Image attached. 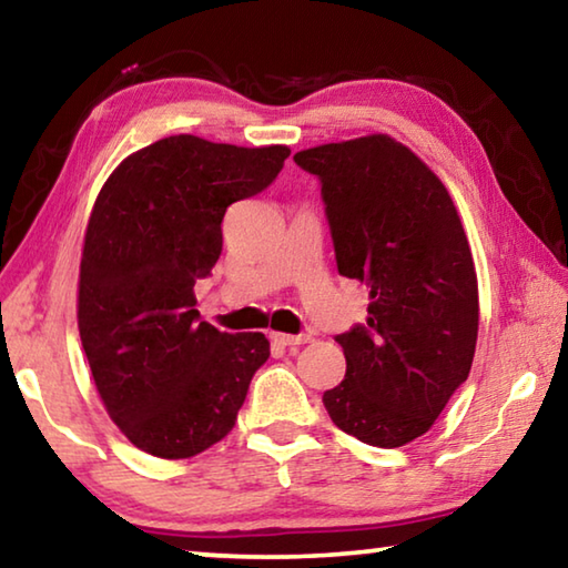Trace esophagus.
Segmentation results:
<instances>
[{
	"label": "esophagus",
	"mask_w": 568,
	"mask_h": 568,
	"mask_svg": "<svg viewBox=\"0 0 568 568\" xmlns=\"http://www.w3.org/2000/svg\"><path fill=\"white\" fill-rule=\"evenodd\" d=\"M271 338L275 341V343H281V345H303V343H311L313 341V335H287V333H271Z\"/></svg>",
	"instance_id": "esophagus-1"
}]
</instances>
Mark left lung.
I'll return each mask as SVG.
<instances>
[{
	"mask_svg": "<svg viewBox=\"0 0 568 568\" xmlns=\"http://www.w3.org/2000/svg\"><path fill=\"white\" fill-rule=\"evenodd\" d=\"M318 175L338 273L368 287L365 325L338 335L331 420L368 446L426 434L468 378L478 338L474 255L444 182L390 134L295 152Z\"/></svg>",
	"mask_w": 568,
	"mask_h": 568,
	"instance_id": "left-lung-1",
	"label": "left lung"
}]
</instances>
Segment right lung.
<instances>
[{
    "mask_svg": "<svg viewBox=\"0 0 568 568\" xmlns=\"http://www.w3.org/2000/svg\"><path fill=\"white\" fill-rule=\"evenodd\" d=\"M287 155L172 134L124 158L94 200L77 325L110 418L150 456L223 440L271 355L263 333L200 321L192 287L223 253L225 210L271 185Z\"/></svg>",
    "mask_w": 568,
    "mask_h": 568,
    "instance_id": "obj_1",
    "label": "right lung"
}]
</instances>
